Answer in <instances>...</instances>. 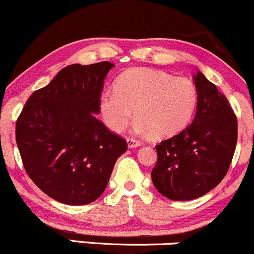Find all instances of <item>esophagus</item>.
<instances>
[{"mask_svg":"<svg viewBox=\"0 0 254 254\" xmlns=\"http://www.w3.org/2000/svg\"><path fill=\"white\" fill-rule=\"evenodd\" d=\"M127 147L129 148H136V147H139V145L142 144L141 141H138L137 138H133V137H127Z\"/></svg>","mask_w":254,"mask_h":254,"instance_id":"1","label":"esophagus"}]
</instances>
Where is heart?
<instances>
[{
    "mask_svg": "<svg viewBox=\"0 0 254 254\" xmlns=\"http://www.w3.org/2000/svg\"><path fill=\"white\" fill-rule=\"evenodd\" d=\"M99 104L105 124L112 131H123L135 110L137 131L170 137L190 123L197 109L198 92L189 78L139 68L121 75L115 89L101 93Z\"/></svg>",
    "mask_w": 254,
    "mask_h": 254,
    "instance_id": "1",
    "label": "heart"
}]
</instances>
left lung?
Listing matches in <instances>:
<instances>
[{
	"mask_svg": "<svg viewBox=\"0 0 254 254\" xmlns=\"http://www.w3.org/2000/svg\"><path fill=\"white\" fill-rule=\"evenodd\" d=\"M197 112L192 124L156 145L151 171L156 190L172 200H190L216 188L232 164L238 141L234 111L200 71L194 76Z\"/></svg>",
	"mask_w": 254,
	"mask_h": 254,
	"instance_id": "left-lung-1",
	"label": "left lung"
}]
</instances>
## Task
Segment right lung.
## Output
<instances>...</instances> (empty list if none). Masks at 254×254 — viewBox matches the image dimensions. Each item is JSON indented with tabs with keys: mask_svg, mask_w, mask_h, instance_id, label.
<instances>
[{
	"mask_svg": "<svg viewBox=\"0 0 254 254\" xmlns=\"http://www.w3.org/2000/svg\"><path fill=\"white\" fill-rule=\"evenodd\" d=\"M115 64H71L26 101L15 125L26 173L44 193L70 205L103 194L113 166L127 149L100 112L104 81Z\"/></svg>",
	"mask_w": 254,
	"mask_h": 254,
	"instance_id": "right-lung-1",
	"label": "right lung"
}]
</instances>
